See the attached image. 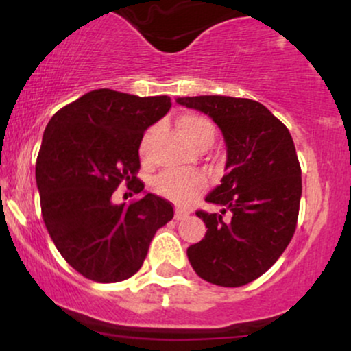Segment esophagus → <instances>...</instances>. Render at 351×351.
<instances>
[{"mask_svg": "<svg viewBox=\"0 0 351 351\" xmlns=\"http://www.w3.org/2000/svg\"><path fill=\"white\" fill-rule=\"evenodd\" d=\"M188 216H189V213L186 211V209H183V208H175V219H176V221L184 219V217H188Z\"/></svg>", "mask_w": 351, "mask_h": 351, "instance_id": "1", "label": "esophagus"}]
</instances>
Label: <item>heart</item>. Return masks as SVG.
<instances>
[{
	"instance_id": "1",
	"label": "heart",
	"mask_w": 351,
	"mask_h": 351,
	"mask_svg": "<svg viewBox=\"0 0 351 351\" xmlns=\"http://www.w3.org/2000/svg\"><path fill=\"white\" fill-rule=\"evenodd\" d=\"M178 127L184 138L195 148L204 143H213L215 140V127L208 119L201 115H183L180 119ZM145 142L147 138L143 140V145ZM204 188H206V178L201 173H163L153 181V189L158 195L178 201V203H188L195 196H198Z\"/></svg>"
}]
</instances>
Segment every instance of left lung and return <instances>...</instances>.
Returning <instances> with one entry per match:
<instances>
[{"label":"left lung","instance_id":"obj_1","mask_svg":"<svg viewBox=\"0 0 351 351\" xmlns=\"http://www.w3.org/2000/svg\"><path fill=\"white\" fill-rule=\"evenodd\" d=\"M176 102L211 117L226 143V175L206 196L223 209L196 213L208 231L188 247L189 264L211 284L245 285L272 267L295 232L302 171L291 132L256 100L199 95Z\"/></svg>","mask_w":351,"mask_h":351}]
</instances>
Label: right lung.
Listing matches in <instances>:
<instances>
[{
  "label": "right lung",
  "mask_w": 351,
  "mask_h": 351,
  "mask_svg": "<svg viewBox=\"0 0 351 351\" xmlns=\"http://www.w3.org/2000/svg\"><path fill=\"white\" fill-rule=\"evenodd\" d=\"M170 107L168 95L97 88L56 112L44 130L36 162L44 224L60 256L87 279L110 284L134 276L173 217L171 204L143 193L136 180L145 130ZM120 182L141 199L115 205Z\"/></svg>",
  "instance_id": "right-lung-1"
}]
</instances>
